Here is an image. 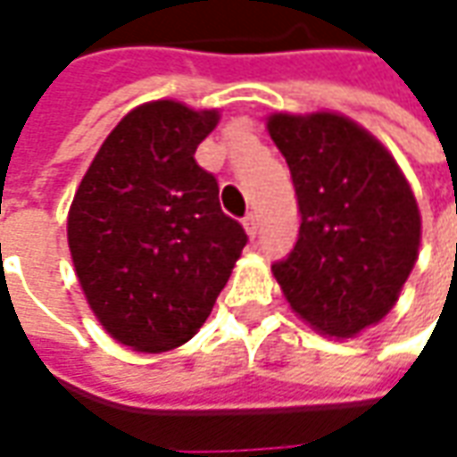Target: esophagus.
<instances>
[{"mask_svg":"<svg viewBox=\"0 0 457 457\" xmlns=\"http://www.w3.org/2000/svg\"><path fill=\"white\" fill-rule=\"evenodd\" d=\"M242 228H245V232L250 235V240H254V235H257V228H260V222H257V215H253V212H250V215L242 220Z\"/></svg>","mask_w":457,"mask_h":457,"instance_id":"obj_1","label":"esophagus"}]
</instances>
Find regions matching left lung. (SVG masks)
Wrapping results in <instances>:
<instances>
[{
    "instance_id": "1",
    "label": "left lung",
    "mask_w": 457,
    "mask_h": 457,
    "mask_svg": "<svg viewBox=\"0 0 457 457\" xmlns=\"http://www.w3.org/2000/svg\"><path fill=\"white\" fill-rule=\"evenodd\" d=\"M293 175L300 232L272 265L310 328L355 337L393 310L420 247V210L393 154L335 112L268 117Z\"/></svg>"
}]
</instances>
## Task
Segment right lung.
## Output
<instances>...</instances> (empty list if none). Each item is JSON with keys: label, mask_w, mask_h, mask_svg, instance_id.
<instances>
[{"label": "right lung", "mask_w": 457, "mask_h": 457, "mask_svg": "<svg viewBox=\"0 0 457 457\" xmlns=\"http://www.w3.org/2000/svg\"><path fill=\"white\" fill-rule=\"evenodd\" d=\"M220 112L139 104L110 132L74 195L67 240L102 328L139 353L187 343L212 312L247 235L220 207L195 150Z\"/></svg>", "instance_id": "add662e5"}]
</instances>
